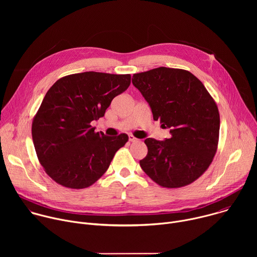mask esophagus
Here are the masks:
<instances>
[{
    "label": "esophagus",
    "instance_id": "esophagus-1",
    "mask_svg": "<svg viewBox=\"0 0 257 257\" xmlns=\"http://www.w3.org/2000/svg\"><path fill=\"white\" fill-rule=\"evenodd\" d=\"M129 141H131V142H136V141H138V139H137L136 137H134L133 135H129Z\"/></svg>",
    "mask_w": 257,
    "mask_h": 257
}]
</instances>
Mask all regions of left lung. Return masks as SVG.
Listing matches in <instances>:
<instances>
[{
  "instance_id": "obj_1",
  "label": "left lung",
  "mask_w": 257,
  "mask_h": 257,
  "mask_svg": "<svg viewBox=\"0 0 257 257\" xmlns=\"http://www.w3.org/2000/svg\"><path fill=\"white\" fill-rule=\"evenodd\" d=\"M133 85L151 105L155 121L171 137L146 138L141 169L157 184L180 188L191 184L209 167L217 150L218 108L202 82L187 70L159 67L136 73Z\"/></svg>"
}]
</instances>
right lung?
<instances>
[{"label":"right lung","instance_id":"1","mask_svg":"<svg viewBox=\"0 0 257 257\" xmlns=\"http://www.w3.org/2000/svg\"><path fill=\"white\" fill-rule=\"evenodd\" d=\"M130 83V74L89 71L62 77L48 90L31 134L41 165L58 184L83 189L105 173L128 135L105 136L95 132L91 122L103 117Z\"/></svg>","mask_w":257,"mask_h":257}]
</instances>
